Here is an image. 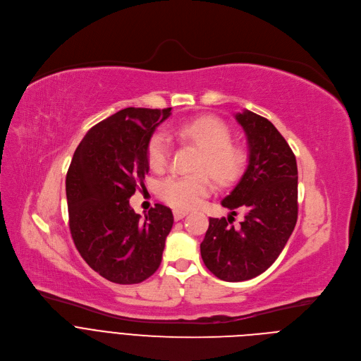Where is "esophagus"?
I'll return each mask as SVG.
<instances>
[{
  "mask_svg": "<svg viewBox=\"0 0 361 361\" xmlns=\"http://www.w3.org/2000/svg\"><path fill=\"white\" fill-rule=\"evenodd\" d=\"M173 214H174V220L178 221V220L184 219V217L188 214V212H187V210H178V209H176V210L173 212Z\"/></svg>",
  "mask_w": 361,
  "mask_h": 361,
  "instance_id": "1",
  "label": "esophagus"
}]
</instances>
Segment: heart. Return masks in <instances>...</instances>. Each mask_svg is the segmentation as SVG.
I'll list each match as a JSON object with an SVG mask.
<instances>
[{
	"mask_svg": "<svg viewBox=\"0 0 361 361\" xmlns=\"http://www.w3.org/2000/svg\"><path fill=\"white\" fill-rule=\"evenodd\" d=\"M183 140H190L202 149L197 170L209 171L220 183L231 181L240 171L244 152L231 144L228 127L213 117H201L176 128ZM171 141L163 131L154 134L148 142L147 160L154 171H163L170 161ZM160 197L174 207L192 209L213 191L210 177L204 173L191 176H170L160 183Z\"/></svg>",
	"mask_w": 361,
	"mask_h": 361,
	"instance_id": "b5f03b06",
	"label": "heart"
}]
</instances>
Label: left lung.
I'll use <instances>...</instances> for the list:
<instances>
[{"mask_svg": "<svg viewBox=\"0 0 361 361\" xmlns=\"http://www.w3.org/2000/svg\"><path fill=\"white\" fill-rule=\"evenodd\" d=\"M248 144V166L221 201L231 213L210 219L200 251L202 262L224 281H245L264 273L287 244L298 214L297 163L290 145L264 117L235 114ZM245 212L235 229L233 215Z\"/></svg>", "mask_w": 361, "mask_h": 361, "instance_id": "obj_1", "label": "left lung"}]
</instances>
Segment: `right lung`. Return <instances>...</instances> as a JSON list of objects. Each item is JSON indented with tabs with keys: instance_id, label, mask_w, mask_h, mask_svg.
<instances>
[{
	"instance_id": "1",
	"label": "right lung",
	"mask_w": 361,
	"mask_h": 361,
	"mask_svg": "<svg viewBox=\"0 0 361 361\" xmlns=\"http://www.w3.org/2000/svg\"><path fill=\"white\" fill-rule=\"evenodd\" d=\"M171 109H124L94 126L71 160L66 192L70 231L85 263L117 284H137L160 267L174 217L156 204L141 219L128 202L149 170L148 142Z\"/></svg>"
}]
</instances>
